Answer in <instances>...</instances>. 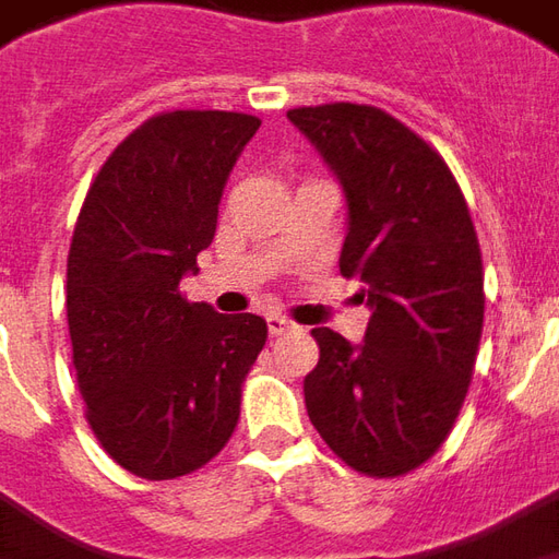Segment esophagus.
Listing matches in <instances>:
<instances>
[{"label":"esophagus","instance_id":"obj_1","mask_svg":"<svg viewBox=\"0 0 559 559\" xmlns=\"http://www.w3.org/2000/svg\"><path fill=\"white\" fill-rule=\"evenodd\" d=\"M292 329H295V322H288L286 317H267V331L271 334H286Z\"/></svg>","mask_w":559,"mask_h":559}]
</instances>
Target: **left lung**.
<instances>
[{"label":"left lung","instance_id":"left-lung-1","mask_svg":"<svg viewBox=\"0 0 559 559\" xmlns=\"http://www.w3.org/2000/svg\"><path fill=\"white\" fill-rule=\"evenodd\" d=\"M344 185L341 276L365 283V344L313 329L310 423L349 468L402 478L448 441L484 331V264L463 191L429 142L359 103L288 109Z\"/></svg>","mask_w":559,"mask_h":559}]
</instances>
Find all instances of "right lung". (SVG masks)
I'll return each mask as SVG.
<instances>
[{
	"mask_svg": "<svg viewBox=\"0 0 559 559\" xmlns=\"http://www.w3.org/2000/svg\"><path fill=\"white\" fill-rule=\"evenodd\" d=\"M258 127L242 111H160L118 142L81 203L67 258L72 365L96 441L136 478H182L222 453L267 341L255 313L222 317L179 292Z\"/></svg>",
	"mask_w": 559,
	"mask_h": 559,
	"instance_id": "add662e5",
	"label": "right lung"
}]
</instances>
